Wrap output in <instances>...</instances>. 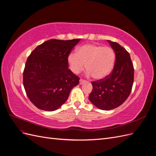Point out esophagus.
I'll use <instances>...</instances> for the list:
<instances>
[{
    "label": "esophagus",
    "instance_id": "1",
    "mask_svg": "<svg viewBox=\"0 0 156 156\" xmlns=\"http://www.w3.org/2000/svg\"><path fill=\"white\" fill-rule=\"evenodd\" d=\"M85 82H86L85 80H83V79H80V81H79V84H83L84 83H85Z\"/></svg>",
    "mask_w": 156,
    "mask_h": 156
}]
</instances>
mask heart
<instances>
[{
	"label": "heart",
	"mask_w": 156,
	"mask_h": 156,
	"mask_svg": "<svg viewBox=\"0 0 156 156\" xmlns=\"http://www.w3.org/2000/svg\"><path fill=\"white\" fill-rule=\"evenodd\" d=\"M70 69L75 73H81L85 68L87 75H92L96 80L105 79L113 69L115 62V55L108 47L88 44L79 48L75 52L68 56Z\"/></svg>",
	"instance_id": "obj_1"
}]
</instances>
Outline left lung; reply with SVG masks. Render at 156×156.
Masks as SVG:
<instances>
[{
  "label": "left lung",
  "mask_w": 156,
  "mask_h": 156,
  "mask_svg": "<svg viewBox=\"0 0 156 156\" xmlns=\"http://www.w3.org/2000/svg\"><path fill=\"white\" fill-rule=\"evenodd\" d=\"M114 50L116 60L112 72L105 79L92 81L89 100L100 109L108 111L121 105L131 92L134 68L130 55L116 42L107 40Z\"/></svg>",
  "instance_id": "1"
}]
</instances>
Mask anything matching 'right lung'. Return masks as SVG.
Listing matches in <instances>:
<instances>
[{
  "instance_id": "1",
  "label": "right lung",
  "mask_w": 156,
  "mask_h": 156,
  "mask_svg": "<svg viewBox=\"0 0 156 156\" xmlns=\"http://www.w3.org/2000/svg\"><path fill=\"white\" fill-rule=\"evenodd\" d=\"M80 40H48L28 57L23 85L30 101L39 109H58L79 84V77L68 68V56Z\"/></svg>"
}]
</instances>
